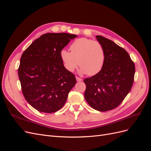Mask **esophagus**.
Masks as SVG:
<instances>
[{"mask_svg": "<svg viewBox=\"0 0 151 151\" xmlns=\"http://www.w3.org/2000/svg\"><path fill=\"white\" fill-rule=\"evenodd\" d=\"M76 80H77V81H78V82L83 81V79H82L81 78H79V77H76Z\"/></svg>", "mask_w": 151, "mask_h": 151, "instance_id": "1", "label": "esophagus"}]
</instances>
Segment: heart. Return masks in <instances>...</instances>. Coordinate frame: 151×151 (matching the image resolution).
I'll use <instances>...</instances> for the list:
<instances>
[{
  "label": "heart",
  "mask_w": 151,
  "mask_h": 151,
  "mask_svg": "<svg viewBox=\"0 0 151 151\" xmlns=\"http://www.w3.org/2000/svg\"><path fill=\"white\" fill-rule=\"evenodd\" d=\"M70 51L63 49L60 55L65 68L73 72L79 64L80 73L93 76L101 71L105 60L103 45L97 41L81 38L70 45Z\"/></svg>",
  "instance_id": "obj_1"
}]
</instances>
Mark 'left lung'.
Segmentation results:
<instances>
[{
	"label": "left lung",
	"instance_id": "left-lung-1",
	"mask_svg": "<svg viewBox=\"0 0 151 151\" xmlns=\"http://www.w3.org/2000/svg\"><path fill=\"white\" fill-rule=\"evenodd\" d=\"M96 38L104 48L105 60L101 71L84 80V98L93 108L106 111L116 108L130 92L135 65L125 49L102 36Z\"/></svg>",
	"mask_w": 151,
	"mask_h": 151
}]
</instances>
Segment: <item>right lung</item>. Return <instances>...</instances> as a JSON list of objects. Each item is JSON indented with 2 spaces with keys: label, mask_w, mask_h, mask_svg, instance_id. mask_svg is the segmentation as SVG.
Here are the masks:
<instances>
[{
  "label": "right lung",
  "mask_w": 151,
  "mask_h": 151,
  "mask_svg": "<svg viewBox=\"0 0 151 151\" xmlns=\"http://www.w3.org/2000/svg\"><path fill=\"white\" fill-rule=\"evenodd\" d=\"M77 36L65 33L44 34L22 53L18 68L22 92L36 110L54 113L65 104L76 79L63 66L60 53Z\"/></svg>",
  "instance_id": "right-lung-1"
}]
</instances>
